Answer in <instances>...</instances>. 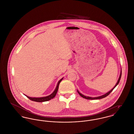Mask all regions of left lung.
<instances>
[{
  "instance_id": "obj_1",
  "label": "left lung",
  "mask_w": 134,
  "mask_h": 134,
  "mask_svg": "<svg viewBox=\"0 0 134 134\" xmlns=\"http://www.w3.org/2000/svg\"><path fill=\"white\" fill-rule=\"evenodd\" d=\"M121 73H120V77H119V79H118V81H117V82L116 83V84L115 85V86L114 87V88H112V89H111L109 91H108V92H107V93H105V94H103V95H102V96H98V97H89V96H84L82 94H81V93H80L79 92V91H78L77 90V92H78V93L79 94V95L81 96V97H82L83 98H85V99H102V98H104V97H107V96H108L109 94V93L114 90V89L115 88V87L118 85V84H119V82H120V79H121Z\"/></svg>"
}]
</instances>
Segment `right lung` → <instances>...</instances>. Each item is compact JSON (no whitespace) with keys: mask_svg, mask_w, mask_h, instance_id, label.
Returning <instances> with one entry per match:
<instances>
[{"mask_svg":"<svg viewBox=\"0 0 134 134\" xmlns=\"http://www.w3.org/2000/svg\"><path fill=\"white\" fill-rule=\"evenodd\" d=\"M63 79V78H62V79H61L57 83V86L56 87V88L55 89V90L54 91V92L51 94L49 96H45V97H29L28 96H26V95L25 96L28 98H29L30 100H31L32 101H34V102H47V101H48V100H51V99L53 98L57 94V92L59 88V84L61 82V81L62 80V79Z\"/></svg>","mask_w":134,"mask_h":134,"instance_id":"add662e5","label":"right lung"}]
</instances>
